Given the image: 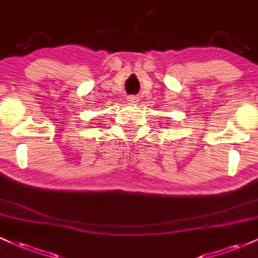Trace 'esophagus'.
Segmentation results:
<instances>
[{
	"label": "esophagus",
	"mask_w": 258,
	"mask_h": 258,
	"mask_svg": "<svg viewBox=\"0 0 258 258\" xmlns=\"http://www.w3.org/2000/svg\"><path fill=\"white\" fill-rule=\"evenodd\" d=\"M127 102L130 103V104H137V98H136V97H130L128 99H127Z\"/></svg>",
	"instance_id": "esophagus-1"
}]
</instances>
